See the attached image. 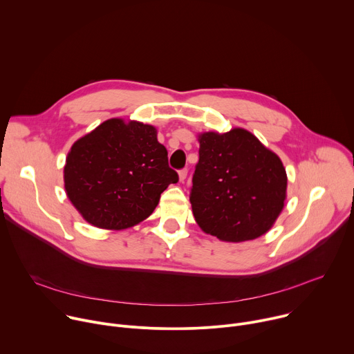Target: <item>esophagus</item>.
Masks as SVG:
<instances>
[{
	"instance_id": "34e87169",
	"label": "esophagus",
	"mask_w": 354,
	"mask_h": 354,
	"mask_svg": "<svg viewBox=\"0 0 354 354\" xmlns=\"http://www.w3.org/2000/svg\"><path fill=\"white\" fill-rule=\"evenodd\" d=\"M186 176H187V169H186V168L180 169V171H179V180L183 182V180L186 179Z\"/></svg>"
}]
</instances>
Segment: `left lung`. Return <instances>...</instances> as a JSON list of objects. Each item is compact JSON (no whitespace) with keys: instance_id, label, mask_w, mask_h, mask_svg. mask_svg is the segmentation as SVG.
Wrapping results in <instances>:
<instances>
[{"instance_id":"1","label":"left lung","mask_w":354,"mask_h":354,"mask_svg":"<svg viewBox=\"0 0 354 354\" xmlns=\"http://www.w3.org/2000/svg\"><path fill=\"white\" fill-rule=\"evenodd\" d=\"M198 142L190 190L198 227L227 242L266 234L284 207L287 175L280 158L243 129L203 133Z\"/></svg>"}]
</instances>
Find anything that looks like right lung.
Instances as JSON below:
<instances>
[{
  "label": "right lung",
  "mask_w": 354,
  "mask_h": 354,
  "mask_svg": "<svg viewBox=\"0 0 354 354\" xmlns=\"http://www.w3.org/2000/svg\"><path fill=\"white\" fill-rule=\"evenodd\" d=\"M179 180L157 129L109 119L77 140L66 160L64 187L80 214L105 230L130 228L156 210Z\"/></svg>",
  "instance_id": "obj_1"
}]
</instances>
